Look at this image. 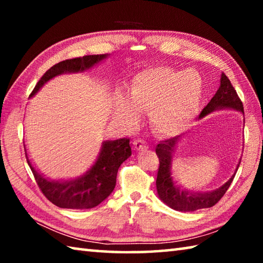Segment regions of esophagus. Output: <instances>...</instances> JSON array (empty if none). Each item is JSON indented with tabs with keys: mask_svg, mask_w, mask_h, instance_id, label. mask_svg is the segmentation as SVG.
Segmentation results:
<instances>
[{
	"mask_svg": "<svg viewBox=\"0 0 263 263\" xmlns=\"http://www.w3.org/2000/svg\"><path fill=\"white\" fill-rule=\"evenodd\" d=\"M132 145H133V148L136 151H140L146 147V142L142 139H135L132 141Z\"/></svg>",
	"mask_w": 263,
	"mask_h": 263,
	"instance_id": "esophagus-1",
	"label": "esophagus"
}]
</instances>
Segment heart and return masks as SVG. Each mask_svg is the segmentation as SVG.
Segmentation results:
<instances>
[{
	"label": "heart",
	"mask_w": 263,
	"mask_h": 263,
	"mask_svg": "<svg viewBox=\"0 0 263 263\" xmlns=\"http://www.w3.org/2000/svg\"><path fill=\"white\" fill-rule=\"evenodd\" d=\"M203 91V80L189 70L159 67L144 70L133 79L130 103L136 111L151 112V123L162 135L183 131L197 112ZM118 112L126 119L133 114L125 102Z\"/></svg>",
	"instance_id": "b5f03b06"
}]
</instances>
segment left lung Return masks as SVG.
Masks as SVG:
<instances>
[{"label":"left lung","instance_id":"8db88e82","mask_svg":"<svg viewBox=\"0 0 263 263\" xmlns=\"http://www.w3.org/2000/svg\"><path fill=\"white\" fill-rule=\"evenodd\" d=\"M221 108H232L243 112L242 102L239 99L237 91H235L229 78L224 73L221 74L219 89H218L215 96L212 97L205 108L202 110L201 117H204V116L213 110ZM179 139L180 138L177 136L174 138H169V139L161 140L157 145V147H155V153H157L159 158L157 182H155L159 197L168 206L177 211L186 212L198 210V209L211 208L219 202L222 196L225 195L229 186L232 183L235 174L224 185L220 186L219 189L211 191V193H188V191L180 190V188H177L174 184L171 176L172 153L174 152L175 145L177 144Z\"/></svg>","mask_w":263,"mask_h":263}]
</instances>
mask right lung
Segmentation results:
<instances>
[{"mask_svg": "<svg viewBox=\"0 0 263 263\" xmlns=\"http://www.w3.org/2000/svg\"><path fill=\"white\" fill-rule=\"evenodd\" d=\"M106 54L84 55L60 61L47 70L33 88L34 95L48 80L65 72H82L104 59ZM130 139L105 141L94 166L80 179L72 181H50L35 171L28 154L26 161L43 195L54 205L62 209H91L102 203L112 193L118 168L131 155Z\"/></svg>", "mask_w": 263, "mask_h": 263, "instance_id": "obj_1", "label": "right lung"}]
</instances>
